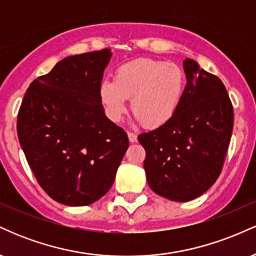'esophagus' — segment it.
<instances>
[{
	"label": "esophagus",
	"mask_w": 256,
	"mask_h": 256,
	"mask_svg": "<svg viewBox=\"0 0 256 256\" xmlns=\"http://www.w3.org/2000/svg\"><path fill=\"white\" fill-rule=\"evenodd\" d=\"M128 140H130L131 143L136 142L137 140V134H134V132H128Z\"/></svg>",
	"instance_id": "obj_1"
}]
</instances>
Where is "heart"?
Segmentation results:
<instances>
[{
	"mask_svg": "<svg viewBox=\"0 0 256 256\" xmlns=\"http://www.w3.org/2000/svg\"><path fill=\"white\" fill-rule=\"evenodd\" d=\"M186 88V76L177 64L138 58L122 64L114 80L100 83L98 96L107 118L122 122L131 98V110L146 128H160L177 113Z\"/></svg>",
	"mask_w": 256,
	"mask_h": 256,
	"instance_id": "b5f03b06",
	"label": "heart"
}]
</instances>
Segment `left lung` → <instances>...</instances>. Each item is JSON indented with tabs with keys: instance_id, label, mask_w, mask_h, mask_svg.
I'll use <instances>...</instances> for the list:
<instances>
[{
	"instance_id": "left-lung-1",
	"label": "left lung",
	"mask_w": 256,
	"mask_h": 256,
	"mask_svg": "<svg viewBox=\"0 0 256 256\" xmlns=\"http://www.w3.org/2000/svg\"><path fill=\"white\" fill-rule=\"evenodd\" d=\"M186 88L165 125L138 136L146 149L148 185L158 195L186 202L204 194L222 172L234 128L224 84L192 58L183 61Z\"/></svg>"
}]
</instances>
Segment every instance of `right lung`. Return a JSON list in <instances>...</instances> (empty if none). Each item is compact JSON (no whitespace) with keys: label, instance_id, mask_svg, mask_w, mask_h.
<instances>
[{"label":"right lung","instance_id":"1","mask_svg":"<svg viewBox=\"0 0 256 256\" xmlns=\"http://www.w3.org/2000/svg\"><path fill=\"white\" fill-rule=\"evenodd\" d=\"M110 49L64 58L34 79L18 114V137L32 172L52 200L88 206L104 196L128 148L98 96Z\"/></svg>","mask_w":256,"mask_h":256}]
</instances>
